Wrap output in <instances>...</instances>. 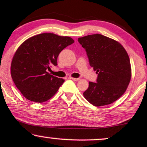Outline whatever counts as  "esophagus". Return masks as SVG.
<instances>
[{
	"mask_svg": "<svg viewBox=\"0 0 147 147\" xmlns=\"http://www.w3.org/2000/svg\"><path fill=\"white\" fill-rule=\"evenodd\" d=\"M70 79H72L73 81H79V78H73V77H70Z\"/></svg>",
	"mask_w": 147,
	"mask_h": 147,
	"instance_id": "obj_1",
	"label": "esophagus"
}]
</instances>
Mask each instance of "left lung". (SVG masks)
<instances>
[{
	"mask_svg": "<svg viewBox=\"0 0 147 147\" xmlns=\"http://www.w3.org/2000/svg\"><path fill=\"white\" fill-rule=\"evenodd\" d=\"M78 42L97 74L96 83L89 82L84 97L95 106L114 102L124 93L131 80V63L125 49L117 41L99 34L81 37Z\"/></svg>",
	"mask_w": 147,
	"mask_h": 147,
	"instance_id": "left-lung-1",
	"label": "left lung"
}]
</instances>
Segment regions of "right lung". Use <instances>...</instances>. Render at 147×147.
I'll list each match as a JSON object with an SVG mask.
<instances>
[{
  "instance_id": "obj_1",
  "label": "right lung",
  "mask_w": 147,
  "mask_h": 147,
  "mask_svg": "<svg viewBox=\"0 0 147 147\" xmlns=\"http://www.w3.org/2000/svg\"><path fill=\"white\" fill-rule=\"evenodd\" d=\"M74 42L69 36L43 33L20 45L11 61V75L25 98L42 103L55 95L64 80L51 75L47 70L56 66L60 52Z\"/></svg>"
}]
</instances>
